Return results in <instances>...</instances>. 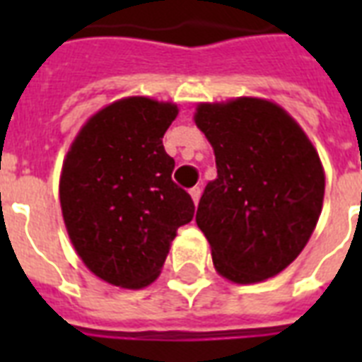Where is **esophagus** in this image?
Returning <instances> with one entry per match:
<instances>
[{"instance_id": "1", "label": "esophagus", "mask_w": 362, "mask_h": 362, "mask_svg": "<svg viewBox=\"0 0 362 362\" xmlns=\"http://www.w3.org/2000/svg\"><path fill=\"white\" fill-rule=\"evenodd\" d=\"M189 195H192L193 203L197 204L199 199H201V187H192V189H189Z\"/></svg>"}]
</instances>
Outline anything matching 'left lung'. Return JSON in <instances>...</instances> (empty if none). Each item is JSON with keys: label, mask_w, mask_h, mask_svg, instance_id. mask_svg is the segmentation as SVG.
<instances>
[{"label": "left lung", "mask_w": 362, "mask_h": 362, "mask_svg": "<svg viewBox=\"0 0 362 362\" xmlns=\"http://www.w3.org/2000/svg\"><path fill=\"white\" fill-rule=\"evenodd\" d=\"M195 124L216 153L197 221L216 270L237 284L267 280L303 252L320 220L325 175L304 131L255 98L199 105Z\"/></svg>", "instance_id": "obj_1"}]
</instances>
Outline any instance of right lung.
<instances>
[{"mask_svg": "<svg viewBox=\"0 0 362 362\" xmlns=\"http://www.w3.org/2000/svg\"><path fill=\"white\" fill-rule=\"evenodd\" d=\"M176 105L127 98L92 116L71 144L59 178L69 238L88 269L112 286L158 278L176 229L195 204L173 182L163 135Z\"/></svg>", "mask_w": 362, "mask_h": 362, "instance_id": "obj_1", "label": "right lung"}]
</instances>
